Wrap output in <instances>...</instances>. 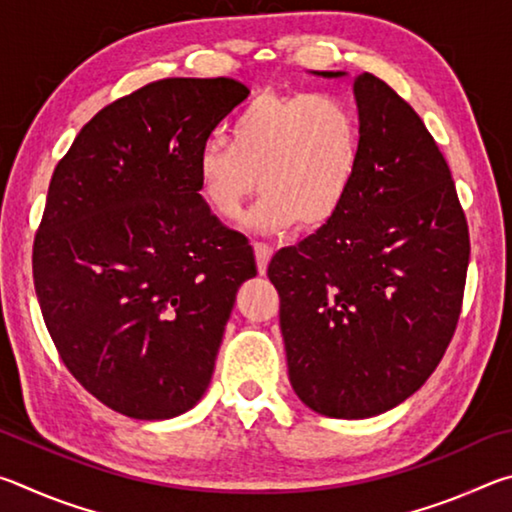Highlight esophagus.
<instances>
[{"label":"esophagus","mask_w":512,"mask_h":512,"mask_svg":"<svg viewBox=\"0 0 512 512\" xmlns=\"http://www.w3.org/2000/svg\"><path fill=\"white\" fill-rule=\"evenodd\" d=\"M253 250H255V259H257V271L264 275L268 268V262H271V257H273V248L264 244V241H255Z\"/></svg>","instance_id":"esophagus-1"}]
</instances>
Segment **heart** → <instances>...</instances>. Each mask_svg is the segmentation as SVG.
Listing matches in <instances>:
<instances>
[{"instance_id": "b5f03b06", "label": "heart", "mask_w": 512, "mask_h": 512, "mask_svg": "<svg viewBox=\"0 0 512 512\" xmlns=\"http://www.w3.org/2000/svg\"><path fill=\"white\" fill-rule=\"evenodd\" d=\"M361 162V126L348 101L323 92H262L239 112L232 142L198 146V192L232 219L259 189L253 221L268 230H320L343 210Z\"/></svg>"}]
</instances>
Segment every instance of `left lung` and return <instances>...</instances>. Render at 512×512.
<instances>
[{"label": "left lung", "instance_id": "8db88e82", "mask_svg": "<svg viewBox=\"0 0 512 512\" xmlns=\"http://www.w3.org/2000/svg\"><path fill=\"white\" fill-rule=\"evenodd\" d=\"M354 97L361 162L348 201L268 264L293 391L343 420L393 409L429 379L456 332L470 262L452 171L418 112L370 72Z\"/></svg>", "mask_w": 512, "mask_h": 512}]
</instances>
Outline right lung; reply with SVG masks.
Returning a JSON list of instances; mask_svg holds the SVG:
<instances>
[{
	"mask_svg": "<svg viewBox=\"0 0 512 512\" xmlns=\"http://www.w3.org/2000/svg\"><path fill=\"white\" fill-rule=\"evenodd\" d=\"M250 90L160 79L108 103L56 164L33 239L42 318L74 379L135 420L185 413L210 384L248 239L198 194V146Z\"/></svg>",
	"mask_w": 512,
	"mask_h": 512,
	"instance_id": "right-lung-1",
	"label": "right lung"
}]
</instances>
